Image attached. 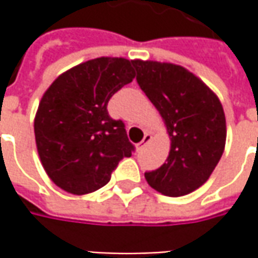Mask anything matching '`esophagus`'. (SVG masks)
<instances>
[{"instance_id":"obj_1","label":"esophagus","mask_w":258,"mask_h":258,"mask_svg":"<svg viewBox=\"0 0 258 258\" xmlns=\"http://www.w3.org/2000/svg\"><path fill=\"white\" fill-rule=\"evenodd\" d=\"M151 141H152V135L149 134V132H146L144 136V139H142V142H139V144H138V149H139V151H141V149H144L145 146L149 144Z\"/></svg>"}]
</instances>
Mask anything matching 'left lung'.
Masks as SVG:
<instances>
[{
	"mask_svg": "<svg viewBox=\"0 0 258 258\" xmlns=\"http://www.w3.org/2000/svg\"><path fill=\"white\" fill-rule=\"evenodd\" d=\"M138 85L162 116L171 139L161 168L145 172L148 183L166 197H182L208 181L225 148L223 104L201 79L185 67L132 60Z\"/></svg>",
	"mask_w": 258,
	"mask_h": 258,
	"instance_id": "obj_1",
	"label": "left lung"
}]
</instances>
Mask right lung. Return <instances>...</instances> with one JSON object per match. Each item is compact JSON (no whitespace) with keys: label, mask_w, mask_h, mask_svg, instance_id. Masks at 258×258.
Segmentation results:
<instances>
[{"label":"right lung","mask_w":258,"mask_h":258,"mask_svg":"<svg viewBox=\"0 0 258 258\" xmlns=\"http://www.w3.org/2000/svg\"><path fill=\"white\" fill-rule=\"evenodd\" d=\"M132 60L99 57L58 76L34 119L35 145L50 179L75 195L97 191L132 156L122 120L107 113L110 97L135 79Z\"/></svg>","instance_id":"add662e5"}]
</instances>
